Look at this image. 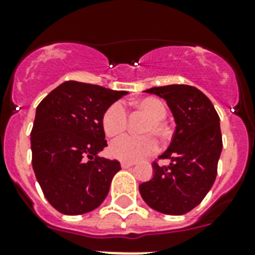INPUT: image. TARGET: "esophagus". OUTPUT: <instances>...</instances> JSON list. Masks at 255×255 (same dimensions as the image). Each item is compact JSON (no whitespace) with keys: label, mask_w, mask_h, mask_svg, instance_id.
Masks as SVG:
<instances>
[{"label":"esophagus","mask_w":255,"mask_h":255,"mask_svg":"<svg viewBox=\"0 0 255 255\" xmlns=\"http://www.w3.org/2000/svg\"><path fill=\"white\" fill-rule=\"evenodd\" d=\"M135 165L133 161H122V168H131Z\"/></svg>","instance_id":"34e87169"}]
</instances>
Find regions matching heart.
<instances>
[{"label":"heart","instance_id":"obj_1","mask_svg":"<svg viewBox=\"0 0 255 255\" xmlns=\"http://www.w3.org/2000/svg\"><path fill=\"white\" fill-rule=\"evenodd\" d=\"M132 107L148 116V120L144 123L143 127V132L147 135H126L114 140L110 144V155L123 161H137L157 149V140L155 136L149 133H156L159 137H165L168 135V129L164 124V119L167 116V107L161 100L152 96L143 98L132 102ZM126 124L127 112L122 103L116 102L104 111L102 127L107 136L114 137L120 135L126 129Z\"/></svg>","mask_w":255,"mask_h":255}]
</instances>
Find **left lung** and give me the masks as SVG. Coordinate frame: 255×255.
Listing matches in <instances>:
<instances>
[{
    "label": "left lung",
    "instance_id": "obj_1",
    "mask_svg": "<svg viewBox=\"0 0 255 255\" xmlns=\"http://www.w3.org/2000/svg\"><path fill=\"white\" fill-rule=\"evenodd\" d=\"M145 92L167 100L176 129L160 155L170 163H153V176L140 184V194L152 209L181 216L196 208L214 184L222 151L220 118L209 98L192 86L169 85Z\"/></svg>",
    "mask_w": 255,
    "mask_h": 255
}]
</instances>
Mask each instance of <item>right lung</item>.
I'll return each instance as SVG.
<instances>
[{"instance_id":"obj_1","label":"right lung","mask_w":255,"mask_h":255,"mask_svg":"<svg viewBox=\"0 0 255 255\" xmlns=\"http://www.w3.org/2000/svg\"><path fill=\"white\" fill-rule=\"evenodd\" d=\"M127 94L67 81L38 104L30 133L31 163L42 192L58 212L88 213L107 197L120 163L99 156L107 147L102 118Z\"/></svg>"}]
</instances>
